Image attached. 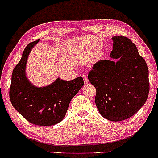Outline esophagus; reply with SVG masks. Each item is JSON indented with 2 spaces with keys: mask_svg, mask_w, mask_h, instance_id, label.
<instances>
[{
  "mask_svg": "<svg viewBox=\"0 0 158 158\" xmlns=\"http://www.w3.org/2000/svg\"><path fill=\"white\" fill-rule=\"evenodd\" d=\"M83 79H84L85 84H87L88 83H89V80H88V78H87V77H86V76L84 75V76H83Z\"/></svg>",
  "mask_w": 158,
  "mask_h": 158,
  "instance_id": "obj_1",
  "label": "esophagus"
}]
</instances>
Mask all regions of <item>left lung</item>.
Instances as JSON below:
<instances>
[{
	"mask_svg": "<svg viewBox=\"0 0 158 158\" xmlns=\"http://www.w3.org/2000/svg\"><path fill=\"white\" fill-rule=\"evenodd\" d=\"M112 60H102L88 74L96 89L95 102L106 119L131 117L144 105L148 93V69L136 45L127 37L113 36Z\"/></svg>",
	"mask_w": 158,
	"mask_h": 158,
	"instance_id": "8db88e82",
	"label": "left lung"
}]
</instances>
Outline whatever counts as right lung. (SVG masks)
<instances>
[{"instance_id": "1", "label": "right lung", "mask_w": 158, "mask_h": 158, "mask_svg": "<svg viewBox=\"0 0 158 158\" xmlns=\"http://www.w3.org/2000/svg\"><path fill=\"white\" fill-rule=\"evenodd\" d=\"M40 40L27 45L22 59L12 74L10 98L13 107L32 124L50 126L59 123L66 114L69 103L84 86L82 77L72 81L57 77L45 86H34L26 74V65L32 49Z\"/></svg>"}]
</instances>
